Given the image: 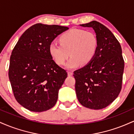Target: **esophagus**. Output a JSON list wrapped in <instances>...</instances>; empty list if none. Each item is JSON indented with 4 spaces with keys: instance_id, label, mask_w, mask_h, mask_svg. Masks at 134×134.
I'll list each match as a JSON object with an SVG mask.
<instances>
[{
    "instance_id": "esophagus-1",
    "label": "esophagus",
    "mask_w": 134,
    "mask_h": 134,
    "mask_svg": "<svg viewBox=\"0 0 134 134\" xmlns=\"http://www.w3.org/2000/svg\"><path fill=\"white\" fill-rule=\"evenodd\" d=\"M67 74H68V76H72V74H73V72L69 71L68 72H67Z\"/></svg>"
}]
</instances>
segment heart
<instances>
[{
	"mask_svg": "<svg viewBox=\"0 0 134 134\" xmlns=\"http://www.w3.org/2000/svg\"><path fill=\"white\" fill-rule=\"evenodd\" d=\"M60 44L52 43L48 50L57 64H65L70 54L71 58L67 64L69 69L78 67L80 64L86 65L93 60L96 54L98 40L92 32L81 29H72L60 36Z\"/></svg>",
	"mask_w": 134,
	"mask_h": 134,
	"instance_id": "b5f03b06",
	"label": "heart"
}]
</instances>
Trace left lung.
<instances>
[{
    "mask_svg": "<svg viewBox=\"0 0 134 134\" xmlns=\"http://www.w3.org/2000/svg\"><path fill=\"white\" fill-rule=\"evenodd\" d=\"M80 26L93 29L98 47L93 60L74 72L76 95L82 106L100 110L111 104L121 91L124 70L121 48L111 31L100 23L93 21Z\"/></svg>",
    "mask_w": 134,
    "mask_h": 134,
    "instance_id": "8db88e82",
    "label": "left lung"
}]
</instances>
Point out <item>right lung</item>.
I'll return each mask as SVG.
<instances>
[{"instance_id": "right-lung-1", "label": "right lung", "mask_w": 134, "mask_h": 134, "mask_svg": "<svg viewBox=\"0 0 134 134\" xmlns=\"http://www.w3.org/2000/svg\"><path fill=\"white\" fill-rule=\"evenodd\" d=\"M68 29L34 24L24 31L14 48L9 81L16 101L30 111H47L56 104L67 73L52 59L48 48L58 35Z\"/></svg>"}]
</instances>
